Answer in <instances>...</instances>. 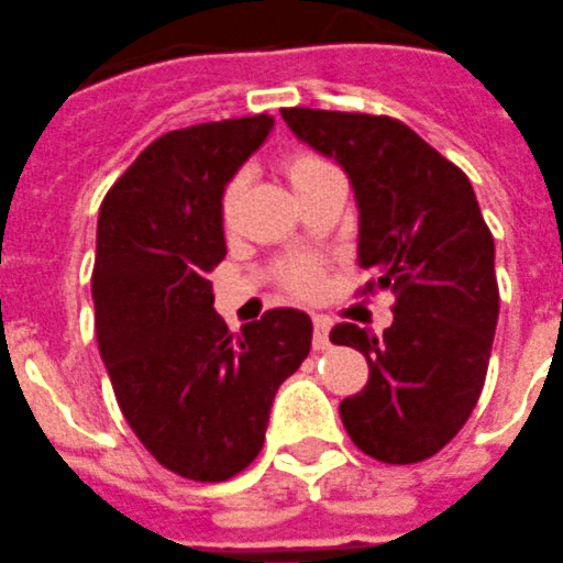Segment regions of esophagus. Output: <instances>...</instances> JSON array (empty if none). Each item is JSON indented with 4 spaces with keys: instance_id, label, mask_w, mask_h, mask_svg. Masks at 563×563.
<instances>
[{
    "instance_id": "esophagus-1",
    "label": "esophagus",
    "mask_w": 563,
    "mask_h": 563,
    "mask_svg": "<svg viewBox=\"0 0 563 563\" xmlns=\"http://www.w3.org/2000/svg\"><path fill=\"white\" fill-rule=\"evenodd\" d=\"M330 327L332 321L327 316H313V346L327 349L330 346Z\"/></svg>"
}]
</instances>
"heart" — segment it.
Wrapping results in <instances>:
<instances>
[{"mask_svg":"<svg viewBox=\"0 0 563 563\" xmlns=\"http://www.w3.org/2000/svg\"><path fill=\"white\" fill-rule=\"evenodd\" d=\"M324 170H330V165H327L324 159H319L316 154H308V151H297V154H288L286 159H283V176H286L288 187H291L297 195ZM236 203H239V181H233L228 184L225 195H222V206H220L222 225L225 228L231 225L233 217H236ZM286 280L297 294H313L316 288H319V272L308 264L288 266Z\"/></svg>","mask_w":563,"mask_h":563,"instance_id":"b5f03b06","label":"heart"}]
</instances>
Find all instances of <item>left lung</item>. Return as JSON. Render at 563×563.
I'll use <instances>...</instances> for the list:
<instances>
[{"label":"left lung","instance_id":"obj_1","mask_svg":"<svg viewBox=\"0 0 563 563\" xmlns=\"http://www.w3.org/2000/svg\"><path fill=\"white\" fill-rule=\"evenodd\" d=\"M280 114L299 143L349 176L357 264L376 288L396 291L379 338L357 324L330 332L368 360L365 387L341 401L343 427L387 465L429 460L471 418L498 327L495 242L476 192L401 120L305 107Z\"/></svg>","mask_w":563,"mask_h":563}]
</instances>
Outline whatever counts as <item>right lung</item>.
Masks as SVG:
<instances>
[{
  "instance_id": "add662e5",
  "label": "right lung",
  "mask_w": 563,
  "mask_h": 563,
  "mask_svg": "<svg viewBox=\"0 0 563 563\" xmlns=\"http://www.w3.org/2000/svg\"><path fill=\"white\" fill-rule=\"evenodd\" d=\"M272 129V114H253L167 131L98 211V352L140 443L192 482H225L258 456L277 387L313 338L302 310H269L242 335L214 310L222 195Z\"/></svg>"
}]
</instances>
